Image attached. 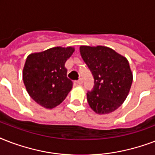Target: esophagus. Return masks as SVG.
Segmentation results:
<instances>
[{
	"mask_svg": "<svg viewBox=\"0 0 155 155\" xmlns=\"http://www.w3.org/2000/svg\"><path fill=\"white\" fill-rule=\"evenodd\" d=\"M76 82H77V84H83V80L82 79H81V78H80V79H79V80H77V81H76Z\"/></svg>",
	"mask_w": 155,
	"mask_h": 155,
	"instance_id": "34e87169",
	"label": "esophagus"
}]
</instances>
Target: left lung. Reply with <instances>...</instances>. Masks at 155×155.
Returning <instances> with one entry per match:
<instances>
[{
  "mask_svg": "<svg viewBox=\"0 0 155 155\" xmlns=\"http://www.w3.org/2000/svg\"><path fill=\"white\" fill-rule=\"evenodd\" d=\"M80 51L95 80L94 89L87 93L88 104L97 114L113 113L124 103L132 85L129 61L104 46H80Z\"/></svg>",
  "mask_w": 155,
  "mask_h": 155,
  "instance_id": "left-lung-1",
  "label": "left lung"
}]
</instances>
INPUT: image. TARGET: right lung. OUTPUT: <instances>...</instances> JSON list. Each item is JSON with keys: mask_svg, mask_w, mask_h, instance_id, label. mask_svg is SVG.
<instances>
[{"mask_svg": "<svg viewBox=\"0 0 155 155\" xmlns=\"http://www.w3.org/2000/svg\"><path fill=\"white\" fill-rule=\"evenodd\" d=\"M74 51L73 47H55L30 54L25 59L22 71L25 89L43 108H55L72 88L71 80L67 77L65 63Z\"/></svg>", "mask_w": 155, "mask_h": 155, "instance_id": "right-lung-1", "label": "right lung"}]
</instances>
